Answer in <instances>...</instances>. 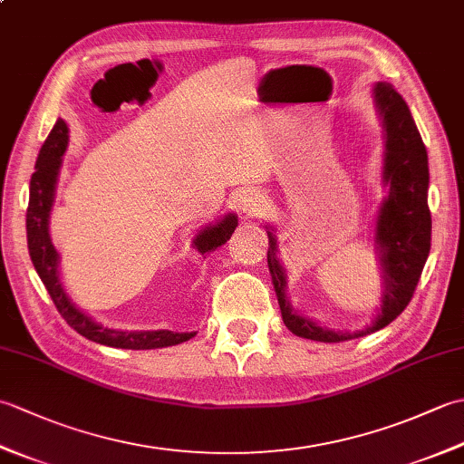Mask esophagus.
<instances>
[{
  "mask_svg": "<svg viewBox=\"0 0 464 464\" xmlns=\"http://www.w3.org/2000/svg\"><path fill=\"white\" fill-rule=\"evenodd\" d=\"M237 207H239V211H243V213L257 215V213L263 209V207H265V199H263V195H261L259 191L247 189V191H243V193L239 195Z\"/></svg>",
  "mask_w": 464,
  "mask_h": 464,
  "instance_id": "esophagus-1",
  "label": "esophagus"
}]
</instances>
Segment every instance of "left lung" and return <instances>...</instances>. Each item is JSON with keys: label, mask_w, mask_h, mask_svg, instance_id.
I'll return each mask as SVG.
<instances>
[{"label": "left lung", "mask_w": 464, "mask_h": 464, "mask_svg": "<svg viewBox=\"0 0 464 464\" xmlns=\"http://www.w3.org/2000/svg\"><path fill=\"white\" fill-rule=\"evenodd\" d=\"M374 105L384 127V165L382 183L389 187L387 199L381 203L374 243L382 271L381 311L371 327L357 333H341L301 317L293 311L287 299V279L283 265L277 259V241L269 235L267 263L273 277V287L283 314V323L291 333L303 339L321 343H339L374 333L395 321L407 309L420 279L430 251V211L429 195V160L427 147L420 140L415 120L405 100L395 87L379 82L372 87Z\"/></svg>", "instance_id": "left-lung-1"}]
</instances>
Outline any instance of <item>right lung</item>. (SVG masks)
I'll list each match as a JSON object with an SVG mask.
<instances>
[{
	"label": "right lung",
	"mask_w": 464,
	"mask_h": 464,
	"mask_svg": "<svg viewBox=\"0 0 464 464\" xmlns=\"http://www.w3.org/2000/svg\"><path fill=\"white\" fill-rule=\"evenodd\" d=\"M69 130L63 120H57L52 133L47 135L45 143L39 150L35 161V173L29 181V205H27V247L29 257H32L34 267L44 281L49 297L55 303L57 311L67 321L69 327H73L77 333L83 334L85 339L95 341L100 344L115 349H161L179 344L195 337V333H175V331H113L102 327L92 317L75 307L72 299L67 297L62 281H59V255L52 245L49 237V211L53 205L57 173L62 167V155L67 150ZM237 227V217L233 213L225 215L221 221L215 225L205 227L195 235L193 245L201 255L215 251L231 239V235Z\"/></svg>",
	"instance_id": "obj_1"
}]
</instances>
